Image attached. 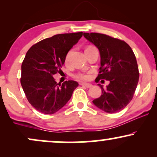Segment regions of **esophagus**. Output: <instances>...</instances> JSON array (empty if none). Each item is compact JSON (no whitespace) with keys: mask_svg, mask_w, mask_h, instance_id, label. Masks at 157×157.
Segmentation results:
<instances>
[{"mask_svg":"<svg viewBox=\"0 0 157 157\" xmlns=\"http://www.w3.org/2000/svg\"><path fill=\"white\" fill-rule=\"evenodd\" d=\"M80 85L82 86H85V87H86V88L92 87V85L90 84V83H86V82H82V83H80Z\"/></svg>","mask_w":157,"mask_h":157,"instance_id":"esophagus-1","label":"esophagus"}]
</instances>
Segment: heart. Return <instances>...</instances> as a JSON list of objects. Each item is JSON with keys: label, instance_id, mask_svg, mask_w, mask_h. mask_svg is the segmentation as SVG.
Masks as SVG:
<instances>
[{"label": "heart", "instance_id": "obj_1", "mask_svg": "<svg viewBox=\"0 0 157 157\" xmlns=\"http://www.w3.org/2000/svg\"><path fill=\"white\" fill-rule=\"evenodd\" d=\"M76 77L79 79H82V80H86L89 77V75H88V74H78L76 75Z\"/></svg>", "mask_w": 157, "mask_h": 157}]
</instances>
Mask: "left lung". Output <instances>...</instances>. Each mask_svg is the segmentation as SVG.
<instances>
[{
    "label": "left lung",
    "mask_w": 157,
    "mask_h": 157,
    "mask_svg": "<svg viewBox=\"0 0 157 157\" xmlns=\"http://www.w3.org/2000/svg\"><path fill=\"white\" fill-rule=\"evenodd\" d=\"M85 38L99 49L100 75L97 79L109 81L102 94L93 100L98 109L113 113L122 111L132 100L139 81L136 59L125 41L100 33H83Z\"/></svg>",
    "instance_id": "1"
}]
</instances>
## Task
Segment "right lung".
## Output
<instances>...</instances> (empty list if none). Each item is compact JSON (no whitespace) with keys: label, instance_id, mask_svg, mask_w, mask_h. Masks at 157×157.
<instances>
[{"label":"right lung","instance_id":"right-lung-1","mask_svg":"<svg viewBox=\"0 0 157 157\" xmlns=\"http://www.w3.org/2000/svg\"><path fill=\"white\" fill-rule=\"evenodd\" d=\"M82 36V32L54 35L33 45L26 52L21 83L28 101L39 112L52 114L58 111L78 86L74 80L57 83L53 75L60 72L68 51Z\"/></svg>","mask_w":157,"mask_h":157}]
</instances>
